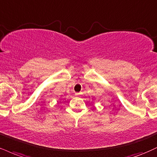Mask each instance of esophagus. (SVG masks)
I'll use <instances>...</instances> for the list:
<instances>
[{
  "label": "esophagus",
  "mask_w": 157,
  "mask_h": 157,
  "mask_svg": "<svg viewBox=\"0 0 157 157\" xmlns=\"http://www.w3.org/2000/svg\"><path fill=\"white\" fill-rule=\"evenodd\" d=\"M80 93H76L75 94V96H76V97H80Z\"/></svg>",
  "instance_id": "obj_1"
}]
</instances>
